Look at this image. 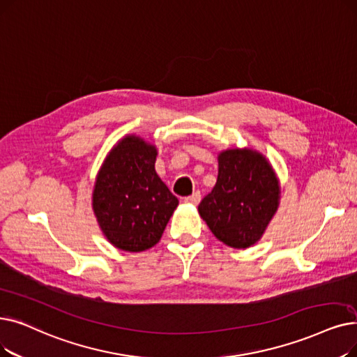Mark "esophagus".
<instances>
[{"label":"esophagus","mask_w":357,"mask_h":357,"mask_svg":"<svg viewBox=\"0 0 357 357\" xmlns=\"http://www.w3.org/2000/svg\"><path fill=\"white\" fill-rule=\"evenodd\" d=\"M199 199H201V194H199L198 191L194 192V194L190 195V197H185V198H183L185 203H190V204H194V206H197V204L199 203Z\"/></svg>","instance_id":"esophagus-1"}]
</instances>
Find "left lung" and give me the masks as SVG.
Here are the masks:
<instances>
[{
    "label": "left lung",
    "instance_id": "obj_1",
    "mask_svg": "<svg viewBox=\"0 0 357 357\" xmlns=\"http://www.w3.org/2000/svg\"><path fill=\"white\" fill-rule=\"evenodd\" d=\"M278 183L268 162L252 150H226L219 175L198 206L213 235L231 248L254 245L278 206Z\"/></svg>",
    "mask_w": 357,
    "mask_h": 357
}]
</instances>
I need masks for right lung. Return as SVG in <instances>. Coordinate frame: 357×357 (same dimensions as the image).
Returning a JSON list of instances; mask_svg holds the SVG:
<instances>
[{"label":"right lung","instance_id":"right-lung-1","mask_svg":"<svg viewBox=\"0 0 357 357\" xmlns=\"http://www.w3.org/2000/svg\"><path fill=\"white\" fill-rule=\"evenodd\" d=\"M156 149L127 137L103 163L93 192V210L105 236L122 251L156 245L178 198L154 170Z\"/></svg>","mask_w":357,"mask_h":357}]
</instances>
